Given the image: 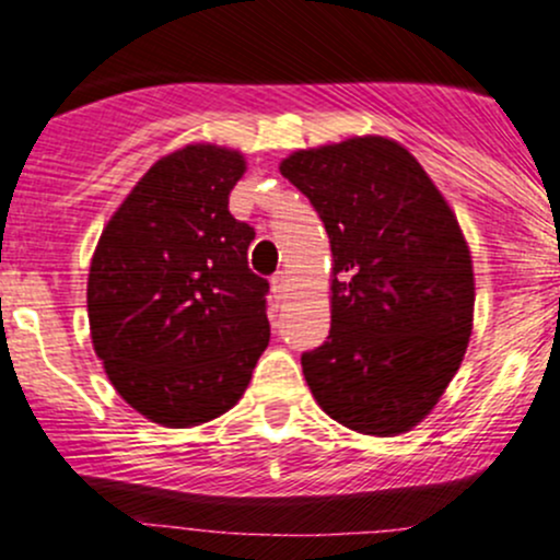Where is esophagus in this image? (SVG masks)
Returning <instances> with one entry per match:
<instances>
[{
  "mask_svg": "<svg viewBox=\"0 0 560 560\" xmlns=\"http://www.w3.org/2000/svg\"><path fill=\"white\" fill-rule=\"evenodd\" d=\"M271 292H273L276 300H284V294H287V273H284V271L273 273V279H271Z\"/></svg>",
  "mask_w": 560,
  "mask_h": 560,
  "instance_id": "obj_1",
  "label": "esophagus"
}]
</instances>
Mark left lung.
<instances>
[{
    "instance_id": "obj_1",
    "label": "left lung",
    "mask_w": 560,
    "mask_h": 560,
    "mask_svg": "<svg viewBox=\"0 0 560 560\" xmlns=\"http://www.w3.org/2000/svg\"><path fill=\"white\" fill-rule=\"evenodd\" d=\"M281 176L311 199L334 255L331 329L302 352L320 408L361 434L408 432L471 337V255L453 210L397 141L300 150Z\"/></svg>"
}]
</instances>
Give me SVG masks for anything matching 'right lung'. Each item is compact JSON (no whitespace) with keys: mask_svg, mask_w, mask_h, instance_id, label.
<instances>
[{"mask_svg":"<svg viewBox=\"0 0 560 560\" xmlns=\"http://www.w3.org/2000/svg\"><path fill=\"white\" fill-rule=\"evenodd\" d=\"M240 152L189 144L158 160L102 231L89 326L118 395L173 429L234 408L271 339L255 229L229 213Z\"/></svg>","mask_w":560,"mask_h":560,"instance_id":"obj_1","label":"right lung"}]
</instances>
